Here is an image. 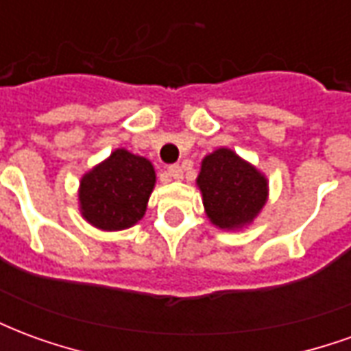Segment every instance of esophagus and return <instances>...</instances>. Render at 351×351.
Here are the masks:
<instances>
[{
    "label": "esophagus",
    "instance_id": "obj_1",
    "mask_svg": "<svg viewBox=\"0 0 351 351\" xmlns=\"http://www.w3.org/2000/svg\"><path fill=\"white\" fill-rule=\"evenodd\" d=\"M167 173H169V176L173 178V180H180V178L184 176V171L180 165H171V167L167 169Z\"/></svg>",
    "mask_w": 351,
    "mask_h": 351
}]
</instances>
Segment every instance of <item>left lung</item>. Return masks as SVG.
Returning a JSON list of instances; mask_svg holds the SVG:
<instances>
[{"label": "left lung", "instance_id": "8db88e82", "mask_svg": "<svg viewBox=\"0 0 351 351\" xmlns=\"http://www.w3.org/2000/svg\"><path fill=\"white\" fill-rule=\"evenodd\" d=\"M195 184L206 218L223 231H241L252 226L269 201L265 173L228 146L206 154Z\"/></svg>", "mask_w": 351, "mask_h": 351}]
</instances>
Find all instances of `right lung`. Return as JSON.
Here are the masks:
<instances>
[{
    "instance_id": "obj_1",
    "label": "right lung",
    "mask_w": 351,
    "mask_h": 351,
    "mask_svg": "<svg viewBox=\"0 0 351 351\" xmlns=\"http://www.w3.org/2000/svg\"><path fill=\"white\" fill-rule=\"evenodd\" d=\"M154 186L152 161L116 148L80 178V216L101 231L133 228L145 216Z\"/></svg>"
}]
</instances>
